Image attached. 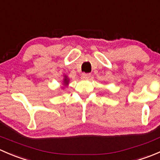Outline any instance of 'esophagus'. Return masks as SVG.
Wrapping results in <instances>:
<instances>
[{"label":"esophagus","instance_id":"esophagus-1","mask_svg":"<svg viewBox=\"0 0 160 160\" xmlns=\"http://www.w3.org/2000/svg\"><path fill=\"white\" fill-rule=\"evenodd\" d=\"M90 77V73H83L81 75V78L83 80H88Z\"/></svg>","mask_w":160,"mask_h":160}]
</instances>
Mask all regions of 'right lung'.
I'll return each instance as SVG.
<instances>
[{"label": "right lung", "instance_id": "1", "mask_svg": "<svg viewBox=\"0 0 160 160\" xmlns=\"http://www.w3.org/2000/svg\"><path fill=\"white\" fill-rule=\"evenodd\" d=\"M68 79L67 78V77H66L65 79H64V83H65V84H67V83H68Z\"/></svg>", "mask_w": 160, "mask_h": 160}]
</instances>
